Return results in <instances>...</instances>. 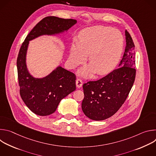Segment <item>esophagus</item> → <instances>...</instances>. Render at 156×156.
<instances>
[{"label": "esophagus", "mask_w": 156, "mask_h": 156, "mask_svg": "<svg viewBox=\"0 0 156 156\" xmlns=\"http://www.w3.org/2000/svg\"><path fill=\"white\" fill-rule=\"evenodd\" d=\"M76 85L77 87H78V88L81 87L83 85V81L80 79H77L76 80Z\"/></svg>", "instance_id": "esophagus-1"}]
</instances>
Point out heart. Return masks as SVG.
<instances>
[{"label": "heart", "instance_id": "b5f03b06", "mask_svg": "<svg viewBox=\"0 0 156 156\" xmlns=\"http://www.w3.org/2000/svg\"><path fill=\"white\" fill-rule=\"evenodd\" d=\"M80 41L72 43L69 63L72 68L83 63L90 54V65L81 68L78 73L85 78L96 72L103 75L112 71L119 62L123 47L122 33L113 28L94 26L82 30Z\"/></svg>", "mask_w": 156, "mask_h": 156}]
</instances>
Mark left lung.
Wrapping results in <instances>:
<instances>
[{
	"mask_svg": "<svg viewBox=\"0 0 156 156\" xmlns=\"http://www.w3.org/2000/svg\"><path fill=\"white\" fill-rule=\"evenodd\" d=\"M126 49L119 69L95 81L83 85L84 98L81 108L93 120H105L114 115L123 105L134 83L136 70L135 44L125 31Z\"/></svg>",
	"mask_w": 156,
	"mask_h": 156,
	"instance_id": "8db88e82",
	"label": "left lung"
}]
</instances>
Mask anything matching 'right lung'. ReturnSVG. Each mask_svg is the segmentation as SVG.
<instances>
[{"label":"right lung","mask_w":156,"mask_h":156,"mask_svg":"<svg viewBox=\"0 0 156 156\" xmlns=\"http://www.w3.org/2000/svg\"><path fill=\"white\" fill-rule=\"evenodd\" d=\"M76 23L73 19L44 18L30 31L21 46L16 62L20 93L26 105L37 115L46 116L54 113L61 100L76 90V77L60 65L46 76H33L27 64L30 41L41 36L63 34Z\"/></svg>","instance_id":"right-lung-1"}]
</instances>
